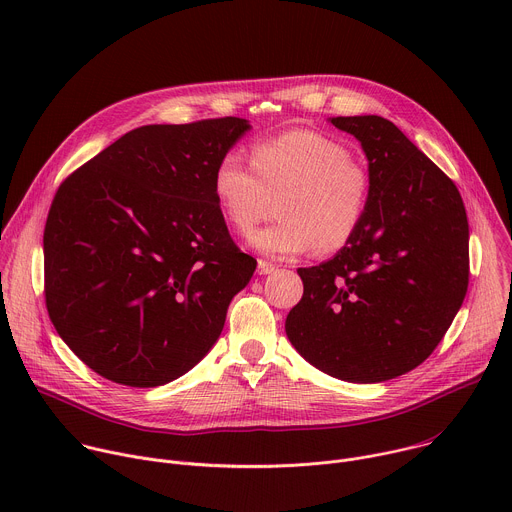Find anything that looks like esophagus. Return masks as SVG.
I'll return each instance as SVG.
<instances>
[{
    "label": "esophagus",
    "mask_w": 512,
    "mask_h": 512,
    "mask_svg": "<svg viewBox=\"0 0 512 512\" xmlns=\"http://www.w3.org/2000/svg\"><path fill=\"white\" fill-rule=\"evenodd\" d=\"M275 269H277V265H273L271 261L259 259V263H257V273H259V275H269V273H273Z\"/></svg>",
    "instance_id": "esophagus-1"
}]
</instances>
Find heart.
<instances>
[{
	"mask_svg": "<svg viewBox=\"0 0 512 512\" xmlns=\"http://www.w3.org/2000/svg\"><path fill=\"white\" fill-rule=\"evenodd\" d=\"M212 192L227 223L249 231L277 198V223L249 235L269 257H296L316 249H344L367 218L371 170L348 145L312 129H291L251 145V166L239 152L218 158Z\"/></svg>",
	"mask_w": 512,
	"mask_h": 512,
	"instance_id": "obj_1",
	"label": "heart"
}]
</instances>
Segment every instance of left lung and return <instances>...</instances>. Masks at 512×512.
<instances>
[{
  "label": "left lung",
  "mask_w": 512,
  "mask_h": 512,
  "mask_svg": "<svg viewBox=\"0 0 512 512\" xmlns=\"http://www.w3.org/2000/svg\"><path fill=\"white\" fill-rule=\"evenodd\" d=\"M369 160L367 218L334 259L300 267L285 332L322 373L381 383L435 350L468 291V218L456 184L385 117H332Z\"/></svg>",
  "instance_id": "8db88e82"
}]
</instances>
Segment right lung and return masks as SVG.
I'll list each match as a JSON object with an SVG mask.
<instances>
[{
    "mask_svg": "<svg viewBox=\"0 0 512 512\" xmlns=\"http://www.w3.org/2000/svg\"><path fill=\"white\" fill-rule=\"evenodd\" d=\"M249 127L143 125L58 186L44 227L46 310L97 375L166 385L221 336L257 261L231 239L212 172Z\"/></svg>",
    "mask_w": 512,
    "mask_h": 512,
    "instance_id": "right-lung-1",
    "label": "right lung"
}]
</instances>
